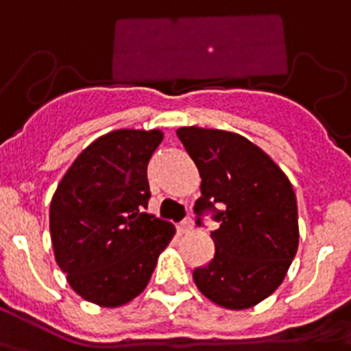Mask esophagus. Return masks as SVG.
<instances>
[{
    "label": "esophagus",
    "instance_id": "obj_1",
    "mask_svg": "<svg viewBox=\"0 0 351 351\" xmlns=\"http://www.w3.org/2000/svg\"><path fill=\"white\" fill-rule=\"evenodd\" d=\"M176 228H178V233H182V234L189 233V231L193 230V219H191V217L184 219V221L180 222V224Z\"/></svg>",
    "mask_w": 351,
    "mask_h": 351
}]
</instances>
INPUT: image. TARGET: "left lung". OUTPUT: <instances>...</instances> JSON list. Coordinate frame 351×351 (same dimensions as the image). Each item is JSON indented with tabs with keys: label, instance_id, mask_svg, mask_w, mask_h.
Wrapping results in <instances>:
<instances>
[{
	"label": "left lung",
	"instance_id": "8db88e82",
	"mask_svg": "<svg viewBox=\"0 0 351 351\" xmlns=\"http://www.w3.org/2000/svg\"><path fill=\"white\" fill-rule=\"evenodd\" d=\"M176 134L201 176L196 224L205 212L219 222L210 234L215 254L194 270V282L217 306L249 309L279 288L297 254L293 187L281 167L240 134L201 127Z\"/></svg>",
	"mask_w": 351,
	"mask_h": 351
}]
</instances>
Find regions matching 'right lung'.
<instances>
[{
  "label": "right lung",
  "mask_w": 351,
  "mask_h": 351,
  "mask_svg": "<svg viewBox=\"0 0 351 351\" xmlns=\"http://www.w3.org/2000/svg\"><path fill=\"white\" fill-rule=\"evenodd\" d=\"M160 130L120 129L86 146L51 201L49 230L58 267L84 300L120 307L150 281L171 222L146 213L148 160Z\"/></svg>",
  "instance_id": "add662e5"
}]
</instances>
